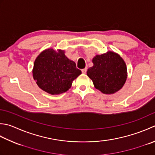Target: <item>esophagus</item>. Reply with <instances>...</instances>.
<instances>
[{
    "mask_svg": "<svg viewBox=\"0 0 155 155\" xmlns=\"http://www.w3.org/2000/svg\"><path fill=\"white\" fill-rule=\"evenodd\" d=\"M87 71V68H84V69L82 70V72H83V74H86Z\"/></svg>",
    "mask_w": 155,
    "mask_h": 155,
    "instance_id": "1",
    "label": "esophagus"
}]
</instances>
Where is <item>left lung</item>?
<instances>
[{
  "mask_svg": "<svg viewBox=\"0 0 155 155\" xmlns=\"http://www.w3.org/2000/svg\"><path fill=\"white\" fill-rule=\"evenodd\" d=\"M93 63L87 74L97 89L104 94H114L122 89L127 78V68L119 54L109 51L96 55Z\"/></svg>",
  "mask_w": 155,
  "mask_h": 155,
  "instance_id": "left-lung-1",
  "label": "left lung"
}]
</instances>
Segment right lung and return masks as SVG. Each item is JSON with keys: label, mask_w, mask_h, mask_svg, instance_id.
Segmentation results:
<instances>
[{"label": "right lung", "mask_w": 155, "mask_h": 155, "mask_svg": "<svg viewBox=\"0 0 155 155\" xmlns=\"http://www.w3.org/2000/svg\"><path fill=\"white\" fill-rule=\"evenodd\" d=\"M32 72L41 89L51 95H58L67 91L81 71L65 56L64 51L48 48L36 58Z\"/></svg>", "instance_id": "obj_1"}]
</instances>
